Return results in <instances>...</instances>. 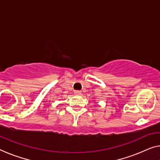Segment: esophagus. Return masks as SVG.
<instances>
[{
  "mask_svg": "<svg viewBox=\"0 0 160 160\" xmlns=\"http://www.w3.org/2000/svg\"><path fill=\"white\" fill-rule=\"evenodd\" d=\"M75 95H80L81 91L80 90H75Z\"/></svg>",
  "mask_w": 160,
  "mask_h": 160,
  "instance_id": "34e87169",
  "label": "esophagus"
}]
</instances>
